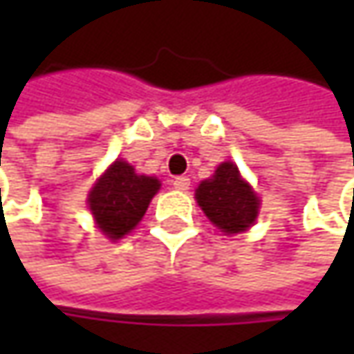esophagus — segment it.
I'll list each match as a JSON object with an SVG mask.
<instances>
[{
  "instance_id": "obj_1",
  "label": "esophagus",
  "mask_w": 354,
  "mask_h": 354,
  "mask_svg": "<svg viewBox=\"0 0 354 354\" xmlns=\"http://www.w3.org/2000/svg\"><path fill=\"white\" fill-rule=\"evenodd\" d=\"M189 185H191V179H189V177H185V175L173 179V187H175L177 191H187V189H189Z\"/></svg>"
}]
</instances>
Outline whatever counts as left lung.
Segmentation results:
<instances>
[{
  "instance_id": "1",
  "label": "left lung",
  "mask_w": 354,
  "mask_h": 354,
  "mask_svg": "<svg viewBox=\"0 0 354 354\" xmlns=\"http://www.w3.org/2000/svg\"><path fill=\"white\" fill-rule=\"evenodd\" d=\"M195 198L207 218L225 234L248 230L260 211V197L232 161L221 163L211 179L201 181Z\"/></svg>"
}]
</instances>
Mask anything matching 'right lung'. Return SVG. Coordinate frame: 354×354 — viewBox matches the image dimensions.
<instances>
[{
    "label": "right lung",
    "instance_id": "obj_1",
    "mask_svg": "<svg viewBox=\"0 0 354 354\" xmlns=\"http://www.w3.org/2000/svg\"><path fill=\"white\" fill-rule=\"evenodd\" d=\"M159 179L138 175L124 159H116L88 193V207L104 236L120 240L143 218L159 191Z\"/></svg>",
    "mask_w": 354,
    "mask_h": 354
}]
</instances>
